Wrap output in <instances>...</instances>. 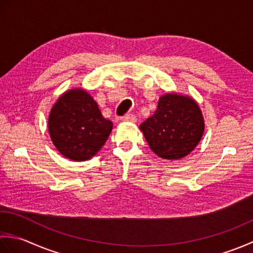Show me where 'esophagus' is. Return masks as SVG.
Returning <instances> with one entry per match:
<instances>
[{"label": "esophagus", "instance_id": "34e87169", "mask_svg": "<svg viewBox=\"0 0 253 253\" xmlns=\"http://www.w3.org/2000/svg\"><path fill=\"white\" fill-rule=\"evenodd\" d=\"M121 120L123 122H130V123H135L137 121V117L133 115V114H126L124 115Z\"/></svg>", "mask_w": 253, "mask_h": 253}]
</instances>
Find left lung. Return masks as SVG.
<instances>
[{"label":"left lung","mask_w":253,"mask_h":253,"mask_svg":"<svg viewBox=\"0 0 253 253\" xmlns=\"http://www.w3.org/2000/svg\"><path fill=\"white\" fill-rule=\"evenodd\" d=\"M150 149L165 160H179L197 147L204 131L200 107L190 96L168 93L140 125Z\"/></svg>","instance_id":"obj_1"}]
</instances>
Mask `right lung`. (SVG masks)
Returning a JSON list of instances; mask_svg holds the SVG:
<instances>
[{
  "label": "right lung",
  "instance_id": "obj_1",
  "mask_svg": "<svg viewBox=\"0 0 253 253\" xmlns=\"http://www.w3.org/2000/svg\"><path fill=\"white\" fill-rule=\"evenodd\" d=\"M47 125L56 149L73 161L92 158L103 147L113 128L92 96L80 88L60 96L52 107Z\"/></svg>",
  "mask_w": 253,
  "mask_h": 253
}]
</instances>
